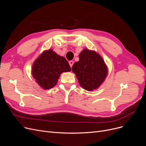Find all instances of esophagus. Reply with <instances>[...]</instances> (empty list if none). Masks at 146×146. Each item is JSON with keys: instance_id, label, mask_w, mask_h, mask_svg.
Wrapping results in <instances>:
<instances>
[{"instance_id": "esophagus-1", "label": "esophagus", "mask_w": 146, "mask_h": 146, "mask_svg": "<svg viewBox=\"0 0 146 146\" xmlns=\"http://www.w3.org/2000/svg\"><path fill=\"white\" fill-rule=\"evenodd\" d=\"M69 65L70 66V68H72V66H73V64H74V61H70L69 62Z\"/></svg>"}]
</instances>
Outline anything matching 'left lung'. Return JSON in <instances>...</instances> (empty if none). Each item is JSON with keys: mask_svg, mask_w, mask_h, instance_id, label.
Masks as SVG:
<instances>
[{"mask_svg": "<svg viewBox=\"0 0 146 146\" xmlns=\"http://www.w3.org/2000/svg\"><path fill=\"white\" fill-rule=\"evenodd\" d=\"M80 86L87 91L97 90L107 76L108 68L100 55L85 48L79 55V61L72 68Z\"/></svg>", "mask_w": 146, "mask_h": 146, "instance_id": "left-lung-1", "label": "left lung"}]
</instances>
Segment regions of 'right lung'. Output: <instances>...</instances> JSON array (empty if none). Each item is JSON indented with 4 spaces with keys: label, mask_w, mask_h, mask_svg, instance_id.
<instances>
[{
    "label": "right lung",
    "mask_w": 146,
    "mask_h": 146,
    "mask_svg": "<svg viewBox=\"0 0 146 146\" xmlns=\"http://www.w3.org/2000/svg\"><path fill=\"white\" fill-rule=\"evenodd\" d=\"M69 71L70 68L68 61L52 49L44 51L35 61L32 68L33 77L44 90L55 86L61 74Z\"/></svg>",
    "instance_id": "right-lung-1"
}]
</instances>
